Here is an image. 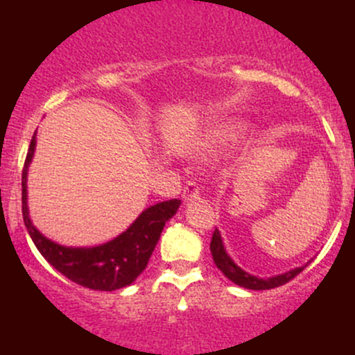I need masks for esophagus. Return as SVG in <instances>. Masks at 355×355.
I'll use <instances>...</instances> for the list:
<instances>
[{
	"label": "esophagus",
	"instance_id": "obj_1",
	"mask_svg": "<svg viewBox=\"0 0 355 355\" xmlns=\"http://www.w3.org/2000/svg\"><path fill=\"white\" fill-rule=\"evenodd\" d=\"M199 196V187L196 182H189L187 187L184 189V194H182V198H184L185 202H191V200L198 199Z\"/></svg>",
	"mask_w": 355,
	"mask_h": 355
}]
</instances>
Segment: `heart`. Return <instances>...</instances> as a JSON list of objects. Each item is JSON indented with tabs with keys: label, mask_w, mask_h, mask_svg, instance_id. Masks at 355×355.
<instances>
[{
	"label": "heart",
	"mask_w": 355,
	"mask_h": 355,
	"mask_svg": "<svg viewBox=\"0 0 355 355\" xmlns=\"http://www.w3.org/2000/svg\"><path fill=\"white\" fill-rule=\"evenodd\" d=\"M247 134V125L244 121L235 118H225L209 125L202 135V146L206 151H223V149L234 148L242 141Z\"/></svg>",
	"instance_id": "1"
}]
</instances>
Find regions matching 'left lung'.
I'll list each match as a JSON object with an SVG mask.
<instances>
[{
	"label": "left lung",
	"instance_id": "obj_1",
	"mask_svg": "<svg viewBox=\"0 0 355 355\" xmlns=\"http://www.w3.org/2000/svg\"><path fill=\"white\" fill-rule=\"evenodd\" d=\"M209 249H211V254H213V261H214V264H216L218 270H220L221 273L228 278V280L234 282L235 285L249 288V290H270L275 287H280V285L287 284V282L292 280V278H295L297 275H299L300 271H302L304 268L311 263V261H307L304 266L293 268V270L287 271V273L277 275V277L259 278V277H254V275L247 273V271H244L241 266H237V264L234 263V259L228 256L227 249H225L223 239H221V234L218 228L214 230L213 239H211Z\"/></svg>",
	"mask_w": 355,
	"mask_h": 355
}]
</instances>
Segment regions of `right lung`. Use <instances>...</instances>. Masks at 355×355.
<instances>
[{
	"label": "right lung",
	"instance_id": "1",
	"mask_svg": "<svg viewBox=\"0 0 355 355\" xmlns=\"http://www.w3.org/2000/svg\"><path fill=\"white\" fill-rule=\"evenodd\" d=\"M35 134L32 135L22 171V214L32 242L46 261L63 277L92 290L113 292L134 284L146 270L153 250L159 241L164 225L175 216L180 200L157 202L142 211L134 223L113 241L94 247H67L44 237L34 227L27 204V173L35 151Z\"/></svg>",
	"mask_w": 355,
	"mask_h": 355
}]
</instances>
